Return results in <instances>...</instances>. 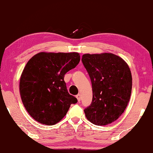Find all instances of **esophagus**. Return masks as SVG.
<instances>
[{
	"mask_svg": "<svg viewBox=\"0 0 153 153\" xmlns=\"http://www.w3.org/2000/svg\"><path fill=\"white\" fill-rule=\"evenodd\" d=\"M76 97L77 100H78L79 102H80V101H81V94H77V95L76 96Z\"/></svg>",
	"mask_w": 153,
	"mask_h": 153,
	"instance_id": "obj_1",
	"label": "esophagus"
}]
</instances>
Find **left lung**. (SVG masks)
Instances as JSON below:
<instances>
[{
	"label": "left lung",
	"instance_id": "8db88e82",
	"mask_svg": "<svg viewBox=\"0 0 153 153\" xmlns=\"http://www.w3.org/2000/svg\"><path fill=\"white\" fill-rule=\"evenodd\" d=\"M82 62L90 77L93 98L84 110L87 119L98 126L116 121L130 100L132 76L128 65L112 53L85 54Z\"/></svg>",
	"mask_w": 153,
	"mask_h": 153
}]
</instances>
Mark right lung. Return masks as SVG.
I'll use <instances>...</instances> for the list:
<instances>
[{
  "label": "right lung",
  "mask_w": 153,
  "mask_h": 153,
  "mask_svg": "<svg viewBox=\"0 0 153 153\" xmlns=\"http://www.w3.org/2000/svg\"><path fill=\"white\" fill-rule=\"evenodd\" d=\"M79 62L78 53L42 52L26 64L20 79V96L37 122L54 125L66 115L70 105L77 102L67 90L64 76Z\"/></svg>",
  "instance_id": "right-lung-1"
}]
</instances>
